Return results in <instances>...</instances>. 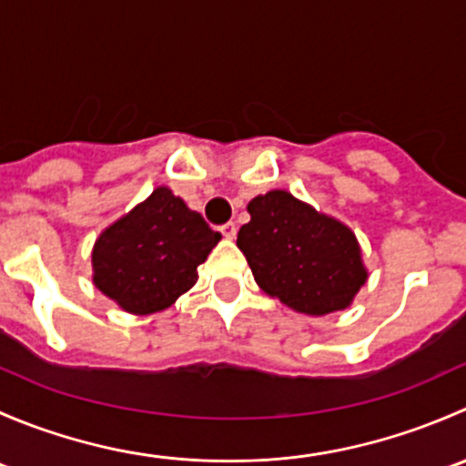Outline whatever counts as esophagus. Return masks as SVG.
<instances>
[{
	"instance_id": "1",
	"label": "esophagus",
	"mask_w": 466,
	"mask_h": 466,
	"mask_svg": "<svg viewBox=\"0 0 466 466\" xmlns=\"http://www.w3.org/2000/svg\"><path fill=\"white\" fill-rule=\"evenodd\" d=\"M220 232H223L225 238H234V237H237V225H234L232 220H229V223L220 225Z\"/></svg>"
}]
</instances>
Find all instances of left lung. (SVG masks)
Here are the masks:
<instances>
[{"label": "left lung", "mask_w": 466, "mask_h": 466, "mask_svg": "<svg viewBox=\"0 0 466 466\" xmlns=\"http://www.w3.org/2000/svg\"><path fill=\"white\" fill-rule=\"evenodd\" d=\"M248 211L250 223L238 229L237 246L268 295L307 316L350 307L368 272L345 225L289 191L257 196Z\"/></svg>", "instance_id": "obj_1"}]
</instances>
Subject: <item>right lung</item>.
I'll return each mask as SVG.
<instances>
[{
	"mask_svg": "<svg viewBox=\"0 0 466 466\" xmlns=\"http://www.w3.org/2000/svg\"><path fill=\"white\" fill-rule=\"evenodd\" d=\"M218 241L198 211L159 187L94 243V284L126 311H162L196 284Z\"/></svg>",
	"mask_w": 466,
	"mask_h": 466,
	"instance_id": "right-lung-1",
	"label": "right lung"
}]
</instances>
